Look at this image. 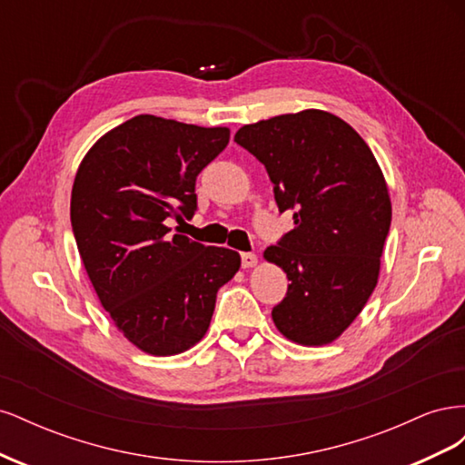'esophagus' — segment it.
I'll return each mask as SVG.
<instances>
[{
    "instance_id": "esophagus-1",
    "label": "esophagus",
    "mask_w": 465,
    "mask_h": 465,
    "mask_svg": "<svg viewBox=\"0 0 465 465\" xmlns=\"http://www.w3.org/2000/svg\"><path fill=\"white\" fill-rule=\"evenodd\" d=\"M258 265V256L252 254V252H244L242 254V267H254Z\"/></svg>"
}]
</instances>
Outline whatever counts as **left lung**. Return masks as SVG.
I'll list each match as a JSON object with an SVG mask.
<instances>
[{
  "label": "left lung",
  "mask_w": 465,
  "mask_h": 465,
  "mask_svg": "<svg viewBox=\"0 0 465 465\" xmlns=\"http://www.w3.org/2000/svg\"><path fill=\"white\" fill-rule=\"evenodd\" d=\"M234 142L265 166L294 229L263 258L291 281L272 312L287 340L335 341L371 299L391 223L388 184L371 147L347 122L308 108L242 125Z\"/></svg>",
  "instance_id": "obj_1"
}]
</instances>
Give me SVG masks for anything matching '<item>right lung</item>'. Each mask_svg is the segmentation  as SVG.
Segmentation results:
<instances>
[{"mask_svg": "<svg viewBox=\"0 0 465 465\" xmlns=\"http://www.w3.org/2000/svg\"><path fill=\"white\" fill-rule=\"evenodd\" d=\"M229 137V128L139 114L77 168L69 209L83 265L118 331L143 353L171 357L202 341L219 287L241 270L238 252L166 227L193 215L195 178Z\"/></svg>", "mask_w": 465, "mask_h": 465, "instance_id": "add662e5", "label": "right lung"}]
</instances>
